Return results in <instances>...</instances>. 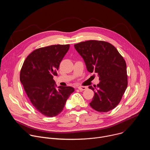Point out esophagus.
<instances>
[{
    "label": "esophagus",
    "mask_w": 150,
    "mask_h": 150,
    "mask_svg": "<svg viewBox=\"0 0 150 150\" xmlns=\"http://www.w3.org/2000/svg\"><path fill=\"white\" fill-rule=\"evenodd\" d=\"M78 88L81 91H83V90H86V89L87 88V87H85V86H79V87H78Z\"/></svg>",
    "instance_id": "obj_1"
}]
</instances>
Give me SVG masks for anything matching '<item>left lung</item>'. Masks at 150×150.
<instances>
[{
	"label": "left lung",
	"mask_w": 150,
	"mask_h": 150,
	"mask_svg": "<svg viewBox=\"0 0 150 150\" xmlns=\"http://www.w3.org/2000/svg\"><path fill=\"white\" fill-rule=\"evenodd\" d=\"M88 72L97 73L100 83L90 86L94 92L90 106L99 112L113 110L120 103L127 86L126 64L116 48L108 42L88 40L74 45Z\"/></svg>",
	"instance_id": "obj_1"
}]
</instances>
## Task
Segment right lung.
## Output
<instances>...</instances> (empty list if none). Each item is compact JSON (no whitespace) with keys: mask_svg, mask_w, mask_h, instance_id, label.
<instances>
[{"mask_svg":"<svg viewBox=\"0 0 150 150\" xmlns=\"http://www.w3.org/2000/svg\"><path fill=\"white\" fill-rule=\"evenodd\" d=\"M69 45H52L37 49L25 59L20 72V81L34 108L47 117L58 115L74 91L71 87L55 88L53 76L68 52Z\"/></svg>","mask_w":150,"mask_h":150,"instance_id":"obj_1","label":"right lung"}]
</instances>
